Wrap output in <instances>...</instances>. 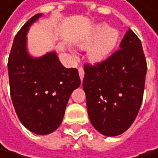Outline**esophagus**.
<instances>
[{"label": "esophagus", "mask_w": 158, "mask_h": 158, "mask_svg": "<svg viewBox=\"0 0 158 158\" xmlns=\"http://www.w3.org/2000/svg\"><path fill=\"white\" fill-rule=\"evenodd\" d=\"M78 74H80V77H81V81H82L83 77H84V70L82 67H80L78 68Z\"/></svg>", "instance_id": "34e87169"}]
</instances>
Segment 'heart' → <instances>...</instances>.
Wrapping results in <instances>:
<instances>
[{"label": "heart", "mask_w": 158, "mask_h": 158, "mask_svg": "<svg viewBox=\"0 0 158 158\" xmlns=\"http://www.w3.org/2000/svg\"><path fill=\"white\" fill-rule=\"evenodd\" d=\"M119 39L118 30L109 28L105 23H98L77 41L81 49H87L89 60L98 63L104 60L116 47Z\"/></svg>", "instance_id": "b5f03b06"}]
</instances>
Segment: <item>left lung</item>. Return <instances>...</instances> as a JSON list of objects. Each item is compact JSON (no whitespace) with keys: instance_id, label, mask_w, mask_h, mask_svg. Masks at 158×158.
<instances>
[{"instance_id":"1","label":"left lung","mask_w":158,"mask_h":158,"mask_svg":"<svg viewBox=\"0 0 158 158\" xmlns=\"http://www.w3.org/2000/svg\"><path fill=\"white\" fill-rule=\"evenodd\" d=\"M119 47L104 61L84 65L88 116L95 129L106 136L130 128L143 98L147 63L141 41L129 29Z\"/></svg>"}]
</instances>
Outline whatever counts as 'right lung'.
I'll return each instance as SVG.
<instances>
[{
	"mask_svg": "<svg viewBox=\"0 0 158 158\" xmlns=\"http://www.w3.org/2000/svg\"><path fill=\"white\" fill-rule=\"evenodd\" d=\"M36 14L17 33L7 68L12 102L24 127L37 135H48L60 125L72 92L81 85L77 69L65 68L55 51L32 57L27 50L29 28Z\"/></svg>",
	"mask_w": 158,
	"mask_h": 158,
	"instance_id": "1",
	"label": "right lung"
}]
</instances>
